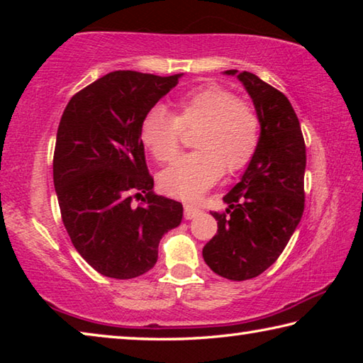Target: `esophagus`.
<instances>
[{
  "instance_id": "esophagus-1",
  "label": "esophagus",
  "mask_w": 363,
  "mask_h": 363,
  "mask_svg": "<svg viewBox=\"0 0 363 363\" xmlns=\"http://www.w3.org/2000/svg\"><path fill=\"white\" fill-rule=\"evenodd\" d=\"M199 214H201L200 208L192 206V205H186V208H184V218H186L187 220L195 219L196 216H199Z\"/></svg>"
}]
</instances>
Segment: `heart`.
Instances as JSON below:
<instances>
[{"label": "heart", "mask_w": 363, "mask_h": 363, "mask_svg": "<svg viewBox=\"0 0 363 363\" xmlns=\"http://www.w3.org/2000/svg\"><path fill=\"white\" fill-rule=\"evenodd\" d=\"M182 128L196 130V152L177 158L162 173L168 194L194 200L227 171L243 168L253 157L259 138V120L248 102L235 99L229 89L205 84L176 101V116L157 106L140 123V140L153 158L169 162L179 149Z\"/></svg>", "instance_id": "1"}]
</instances>
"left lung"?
<instances>
[{"mask_svg": "<svg viewBox=\"0 0 363 363\" xmlns=\"http://www.w3.org/2000/svg\"><path fill=\"white\" fill-rule=\"evenodd\" d=\"M224 75L247 89L261 133L240 181L224 195L225 213H211L218 233L203 247V259L220 277L242 281L277 261L303 218L306 145L285 94L250 72Z\"/></svg>", "mask_w": 363, "mask_h": 363, "instance_id": "8db88e82", "label": "left lung"}]
</instances>
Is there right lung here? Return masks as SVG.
I'll use <instances>...</instances> for the list:
<instances>
[{
    "instance_id": "obj_1",
    "label": "right lung",
    "mask_w": 363,
    "mask_h": 363,
    "mask_svg": "<svg viewBox=\"0 0 363 363\" xmlns=\"http://www.w3.org/2000/svg\"><path fill=\"white\" fill-rule=\"evenodd\" d=\"M181 77L107 73L73 96L60 118L52 163L60 214L73 247L106 277L149 272L162 237L182 220L179 201L153 194L140 140L145 113ZM133 196L146 205L133 206Z\"/></svg>"
}]
</instances>
